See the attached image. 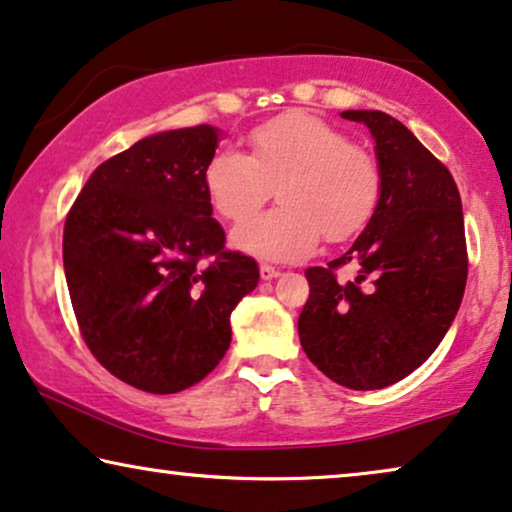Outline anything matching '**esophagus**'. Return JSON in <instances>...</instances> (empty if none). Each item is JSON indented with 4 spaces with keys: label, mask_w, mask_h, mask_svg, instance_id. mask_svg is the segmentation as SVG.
I'll list each match as a JSON object with an SVG mask.
<instances>
[{
    "label": "esophagus",
    "mask_w": 512,
    "mask_h": 512,
    "mask_svg": "<svg viewBox=\"0 0 512 512\" xmlns=\"http://www.w3.org/2000/svg\"><path fill=\"white\" fill-rule=\"evenodd\" d=\"M260 276H262V281H274V278L281 276V271H278L276 267H269V264H262Z\"/></svg>",
    "instance_id": "1"
}]
</instances>
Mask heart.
<instances>
[{
  "label": "heart",
  "mask_w": 512,
  "mask_h": 512,
  "mask_svg": "<svg viewBox=\"0 0 512 512\" xmlns=\"http://www.w3.org/2000/svg\"><path fill=\"white\" fill-rule=\"evenodd\" d=\"M250 156L234 149L213 154L203 170L210 206L229 222L260 210L276 187L281 208L245 222L231 245L262 262H295L320 238L356 236L381 196V170L367 149L351 145L339 128L306 112H285L255 126Z\"/></svg>",
  "instance_id": "heart-1"
}]
</instances>
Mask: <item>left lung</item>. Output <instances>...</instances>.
I'll return each instance as SVG.
<instances>
[{
	"instance_id": "left-lung-1",
	"label": "left lung",
	"mask_w": 512,
	"mask_h": 512,
	"mask_svg": "<svg viewBox=\"0 0 512 512\" xmlns=\"http://www.w3.org/2000/svg\"><path fill=\"white\" fill-rule=\"evenodd\" d=\"M370 128L381 170L377 210L349 250L306 269L297 330L325 377L353 391L405 379L438 349L468 278L461 196L449 170L379 109H346ZM349 263L357 276L336 278Z\"/></svg>"
}]
</instances>
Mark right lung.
Masks as SVG:
<instances>
[{
  "label": "right lung",
  "instance_id": "add662e5",
  "mask_svg": "<svg viewBox=\"0 0 512 512\" xmlns=\"http://www.w3.org/2000/svg\"><path fill=\"white\" fill-rule=\"evenodd\" d=\"M220 128L154 133L88 177L65 220L63 264L84 342L147 393L199 384L231 344L229 316L257 288L252 257L224 250L203 170Z\"/></svg>",
  "mask_w": 512,
  "mask_h": 512
}]
</instances>
